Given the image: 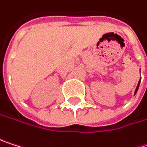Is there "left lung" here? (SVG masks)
<instances>
[{"label":"left lung","instance_id":"1","mask_svg":"<svg viewBox=\"0 0 147 147\" xmlns=\"http://www.w3.org/2000/svg\"><path fill=\"white\" fill-rule=\"evenodd\" d=\"M140 81L139 82V84H138V85H137V88H136V90H135V92H134V95L136 94V92L138 91V89H139V87H140Z\"/></svg>","mask_w":147,"mask_h":147}]
</instances>
